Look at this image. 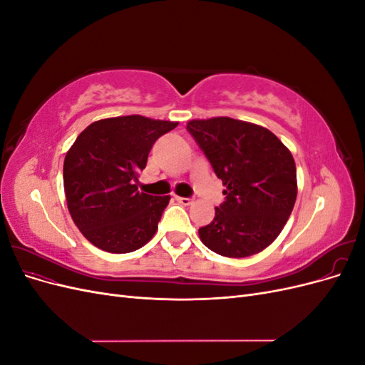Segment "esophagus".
Instances as JSON below:
<instances>
[{
    "mask_svg": "<svg viewBox=\"0 0 365 365\" xmlns=\"http://www.w3.org/2000/svg\"><path fill=\"white\" fill-rule=\"evenodd\" d=\"M176 201H178L181 205H190L193 202L190 197H182V196H176Z\"/></svg>",
    "mask_w": 365,
    "mask_h": 365,
    "instance_id": "esophagus-1",
    "label": "esophagus"
}]
</instances>
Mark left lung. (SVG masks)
<instances>
[{
    "instance_id": "1",
    "label": "left lung",
    "mask_w": 365,
    "mask_h": 365,
    "mask_svg": "<svg viewBox=\"0 0 365 365\" xmlns=\"http://www.w3.org/2000/svg\"><path fill=\"white\" fill-rule=\"evenodd\" d=\"M193 138L227 187L202 244L224 257H250L282 233L297 200L291 150L267 128L230 117L190 120Z\"/></svg>"
}]
</instances>
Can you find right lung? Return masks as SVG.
<instances>
[{
  "label": "right lung",
  "instance_id": "obj_1",
  "mask_svg": "<svg viewBox=\"0 0 365 365\" xmlns=\"http://www.w3.org/2000/svg\"><path fill=\"white\" fill-rule=\"evenodd\" d=\"M178 121L143 115L102 118L83 129L63 161V189L73 222L106 252H132L153 237L170 196L138 192L148 155Z\"/></svg>",
  "mask_w": 365,
  "mask_h": 365
}]
</instances>
